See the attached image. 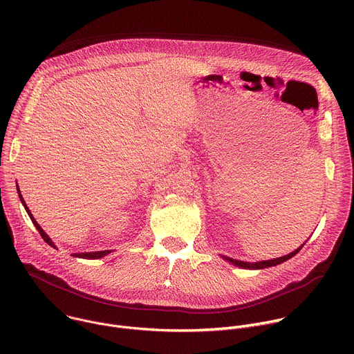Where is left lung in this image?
Masks as SVG:
<instances>
[{"label": "left lung", "mask_w": 354, "mask_h": 354, "mask_svg": "<svg viewBox=\"0 0 354 354\" xmlns=\"http://www.w3.org/2000/svg\"><path fill=\"white\" fill-rule=\"evenodd\" d=\"M302 248V245L299 248H297L294 252H291V254L286 255V257H281V258H277V259H272V261H262V262H255V263H250V262H242V261H236V259H232V258H228V257H223L227 262L232 263L234 266L236 268H241V269H266V268H272V266H276V265H280L286 261H288L290 258H292L295 254H298L299 249Z\"/></svg>", "instance_id": "left-lung-1"}]
</instances>
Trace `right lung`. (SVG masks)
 <instances>
[{
	"mask_svg": "<svg viewBox=\"0 0 354 354\" xmlns=\"http://www.w3.org/2000/svg\"><path fill=\"white\" fill-rule=\"evenodd\" d=\"M18 193H19V197H21V201H22V205L25 206V210L28 212V214H29V217H30V220H32V223L35 224V227H36V230L39 231V234L41 235V238L44 239V242H47L50 246H53V248H56V245H55V242L48 238V235L41 230V227L37 224V221L33 218V216H32V213H30V210L28 209V206H26V203H25V200H24V197H22V194H21V190L18 189ZM112 250H97V252H84V254H73V257H75V258H82V259H99V258H104V257H106L108 254H111Z\"/></svg>",
	"mask_w": 354,
	"mask_h": 354,
	"instance_id": "obj_1",
	"label": "right lung"
}]
</instances>
